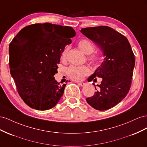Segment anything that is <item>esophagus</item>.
Masks as SVG:
<instances>
[{
	"instance_id": "esophagus-1",
	"label": "esophagus",
	"mask_w": 147,
	"mask_h": 147,
	"mask_svg": "<svg viewBox=\"0 0 147 147\" xmlns=\"http://www.w3.org/2000/svg\"><path fill=\"white\" fill-rule=\"evenodd\" d=\"M79 85H80L81 86H82V87H83V86H84L85 85H86V83H84V82H79V83H78Z\"/></svg>"
}]
</instances>
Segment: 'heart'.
<instances>
[{"label":"heart","mask_w":147,"mask_h":147,"mask_svg":"<svg viewBox=\"0 0 147 147\" xmlns=\"http://www.w3.org/2000/svg\"><path fill=\"white\" fill-rule=\"evenodd\" d=\"M78 47L82 51L86 53V55H90L88 57L89 60L92 63L96 64L99 61V57L95 54H92L95 51V45L91 41L88 39H83L78 42ZM68 47H66L61 54V59L64 60L66 59L67 52H68ZM91 55H90V54ZM90 69L87 66H75L71 65L66 69V73L73 80L80 81L83 78L90 73Z\"/></svg>","instance_id":"1"}]
</instances>
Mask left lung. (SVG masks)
Masks as SVG:
<instances>
[{"mask_svg":"<svg viewBox=\"0 0 147 147\" xmlns=\"http://www.w3.org/2000/svg\"><path fill=\"white\" fill-rule=\"evenodd\" d=\"M80 31L98 46L105 57L88 78V81L95 82V77L101 78V84L97 85L99 89L95 87L97 91L86 101L97 110H108L124 98L131 87L135 66L131 46L124 36L107 26L82 28Z\"/></svg>","mask_w":147,"mask_h":147,"instance_id":"left-lung-1","label":"left lung"}]
</instances>
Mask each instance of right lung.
I'll return each instance as SVG.
<instances>
[{
  "instance_id": "right-lung-1",
  "label": "right lung",
  "mask_w": 147,
  "mask_h": 147,
  "mask_svg": "<svg viewBox=\"0 0 147 147\" xmlns=\"http://www.w3.org/2000/svg\"><path fill=\"white\" fill-rule=\"evenodd\" d=\"M76 35L72 27L45 23L24 28L9 45L10 73L20 97L37 110L55 107L66 84L54 78L61 54Z\"/></svg>"
}]
</instances>
